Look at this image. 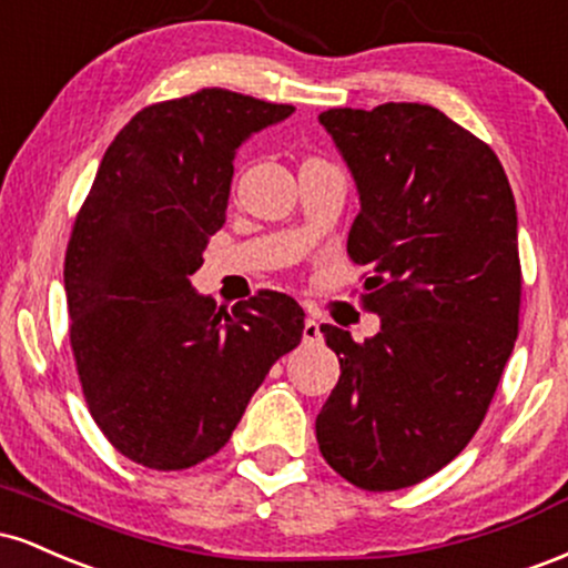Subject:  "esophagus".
Wrapping results in <instances>:
<instances>
[{
    "label": "esophagus",
    "instance_id": "1",
    "mask_svg": "<svg viewBox=\"0 0 568 568\" xmlns=\"http://www.w3.org/2000/svg\"><path fill=\"white\" fill-rule=\"evenodd\" d=\"M302 336H304V344H315V342H321V338H323V334H321V323H317L315 317H306V321H304V331H302Z\"/></svg>",
    "mask_w": 568,
    "mask_h": 568
}]
</instances>
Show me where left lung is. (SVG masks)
I'll use <instances>...</instances> for the list:
<instances>
[{"label":"left lung","instance_id":"obj_1","mask_svg":"<svg viewBox=\"0 0 568 568\" xmlns=\"http://www.w3.org/2000/svg\"><path fill=\"white\" fill-rule=\"evenodd\" d=\"M323 128L361 192L347 253L371 275L382 331L321 325L338 384L315 433L323 459L366 491L446 467L484 422L518 336V216L491 146L427 103L328 109Z\"/></svg>","mask_w":568,"mask_h":568}]
</instances>
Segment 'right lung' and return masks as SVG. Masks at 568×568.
Here are the masks:
<instances>
[{
	"mask_svg": "<svg viewBox=\"0 0 568 568\" xmlns=\"http://www.w3.org/2000/svg\"><path fill=\"white\" fill-rule=\"evenodd\" d=\"M232 90L141 109L103 154L77 213L63 283L90 416L149 470H186L226 446L247 400L298 347L304 310L277 291L230 312L189 277L226 221L234 154L291 116Z\"/></svg>",
	"mask_w": 568,
	"mask_h": 568,
	"instance_id": "obj_1",
	"label": "right lung"
}]
</instances>
